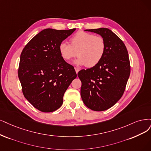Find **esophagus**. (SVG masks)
I'll return each instance as SVG.
<instances>
[{"instance_id": "esophagus-1", "label": "esophagus", "mask_w": 151, "mask_h": 151, "mask_svg": "<svg viewBox=\"0 0 151 151\" xmlns=\"http://www.w3.org/2000/svg\"><path fill=\"white\" fill-rule=\"evenodd\" d=\"M75 71H76V73H78V71H80V69L78 68H75Z\"/></svg>"}]
</instances>
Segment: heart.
Instances as JSON below:
<instances>
[{
  "label": "heart",
  "mask_w": 151,
  "mask_h": 151,
  "mask_svg": "<svg viewBox=\"0 0 151 151\" xmlns=\"http://www.w3.org/2000/svg\"><path fill=\"white\" fill-rule=\"evenodd\" d=\"M58 49L64 60L70 61L78 55L79 58L74 61L76 65L93 68L101 61L105 53L106 43L101 36L80 32L70 39V45L61 42Z\"/></svg>",
  "instance_id": "1"
}]
</instances>
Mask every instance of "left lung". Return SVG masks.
<instances>
[{"label":"left lung","instance_id":"obj_1","mask_svg":"<svg viewBox=\"0 0 151 151\" xmlns=\"http://www.w3.org/2000/svg\"><path fill=\"white\" fill-rule=\"evenodd\" d=\"M85 31L101 35L106 50L98 65L78 73L81 81V96L88 108L102 111L114 106L124 92L131 71L129 55L123 42L111 30L99 28Z\"/></svg>","mask_w":151,"mask_h":151}]
</instances>
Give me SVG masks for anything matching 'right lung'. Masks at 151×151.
Masks as SVG:
<instances>
[{"mask_svg": "<svg viewBox=\"0 0 151 151\" xmlns=\"http://www.w3.org/2000/svg\"><path fill=\"white\" fill-rule=\"evenodd\" d=\"M75 30L44 29L22 50L18 70L22 92L42 112H53L60 108L65 92L76 78L74 67L61 58L58 49Z\"/></svg>", "mask_w": 151, "mask_h": 151, "instance_id": "add662e5", "label": "right lung"}]
</instances>
